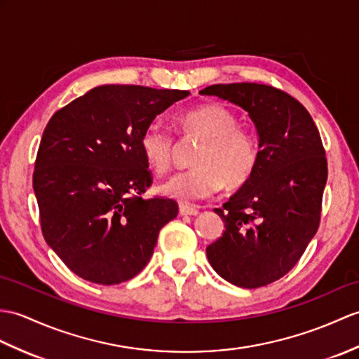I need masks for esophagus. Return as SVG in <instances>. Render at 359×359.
Returning <instances> with one entry per match:
<instances>
[{"instance_id": "34e87169", "label": "esophagus", "mask_w": 359, "mask_h": 359, "mask_svg": "<svg viewBox=\"0 0 359 359\" xmlns=\"http://www.w3.org/2000/svg\"><path fill=\"white\" fill-rule=\"evenodd\" d=\"M179 211H180L182 215H197V214H198V210H197L196 206H193V205H185V203H182V205L179 206Z\"/></svg>"}]
</instances>
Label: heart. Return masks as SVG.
Returning <instances> with one entry per match:
<instances>
[{"label": "heart", "instance_id": "b5f03b06", "mask_svg": "<svg viewBox=\"0 0 359 359\" xmlns=\"http://www.w3.org/2000/svg\"><path fill=\"white\" fill-rule=\"evenodd\" d=\"M177 127L183 136L197 137L191 170L180 172L162 185L168 197L193 202L214 196L223 187L238 188L251 179L260 148L254 133L240 127L234 111L222 104H202L177 116ZM140 151L157 174L171 170L174 137L159 123H149L139 139Z\"/></svg>", "mask_w": 359, "mask_h": 359}]
</instances>
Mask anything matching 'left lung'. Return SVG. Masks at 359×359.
<instances>
[{
    "label": "left lung",
    "mask_w": 359,
    "mask_h": 359,
    "mask_svg": "<svg viewBox=\"0 0 359 359\" xmlns=\"http://www.w3.org/2000/svg\"><path fill=\"white\" fill-rule=\"evenodd\" d=\"M200 93L245 108L260 139L251 179L214 210L226 229L206 248L208 260L236 286L271 285L298 263L320 226L327 180L320 131L303 104L272 86L234 82Z\"/></svg>",
    "instance_id": "8db88e82"
}]
</instances>
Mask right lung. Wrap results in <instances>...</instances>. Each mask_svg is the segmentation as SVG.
<instances>
[{
    "instance_id": "obj_1",
    "label": "right lung",
    "mask_w": 359,
    "mask_h": 359,
    "mask_svg": "<svg viewBox=\"0 0 359 359\" xmlns=\"http://www.w3.org/2000/svg\"><path fill=\"white\" fill-rule=\"evenodd\" d=\"M188 90L101 86L57 110L41 137L33 189L41 231L67 268L96 285L145 268L177 202L142 194L153 174L139 139Z\"/></svg>"
}]
</instances>
